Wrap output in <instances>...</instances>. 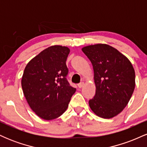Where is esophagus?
<instances>
[{"mask_svg": "<svg viewBox=\"0 0 147 147\" xmlns=\"http://www.w3.org/2000/svg\"><path fill=\"white\" fill-rule=\"evenodd\" d=\"M84 82H81L80 84H78V87L79 88H82V87H84Z\"/></svg>", "mask_w": 147, "mask_h": 147, "instance_id": "34e87169", "label": "esophagus"}]
</instances>
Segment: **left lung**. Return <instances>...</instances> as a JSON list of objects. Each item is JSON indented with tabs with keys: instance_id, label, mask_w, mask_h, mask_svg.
Returning a JSON list of instances; mask_svg holds the SVG:
<instances>
[{
	"instance_id": "8db88e82",
	"label": "left lung",
	"mask_w": 147,
	"mask_h": 147,
	"mask_svg": "<svg viewBox=\"0 0 147 147\" xmlns=\"http://www.w3.org/2000/svg\"><path fill=\"white\" fill-rule=\"evenodd\" d=\"M92 65L95 95L89 106L95 115L104 119L117 115L129 103L136 86L132 63L117 49L98 43L82 48Z\"/></svg>"
}]
</instances>
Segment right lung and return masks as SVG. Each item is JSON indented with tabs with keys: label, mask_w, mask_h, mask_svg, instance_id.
I'll return each mask as SVG.
<instances>
[{
	"label": "right lung",
	"mask_w": 147,
	"mask_h": 147,
	"mask_svg": "<svg viewBox=\"0 0 147 147\" xmlns=\"http://www.w3.org/2000/svg\"><path fill=\"white\" fill-rule=\"evenodd\" d=\"M68 47L52 45L28 62L21 79V86L30 107L45 120L61 115L68 109L76 88L66 79L68 70Z\"/></svg>",
	"instance_id": "1"
}]
</instances>
